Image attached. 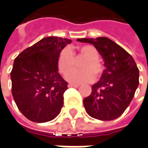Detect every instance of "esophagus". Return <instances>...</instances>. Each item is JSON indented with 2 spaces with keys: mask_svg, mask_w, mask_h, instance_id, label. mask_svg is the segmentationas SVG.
Instances as JSON below:
<instances>
[{
  "mask_svg": "<svg viewBox=\"0 0 148 148\" xmlns=\"http://www.w3.org/2000/svg\"><path fill=\"white\" fill-rule=\"evenodd\" d=\"M80 86L79 84H68V87L69 88H78Z\"/></svg>",
  "mask_w": 148,
  "mask_h": 148,
  "instance_id": "obj_1",
  "label": "esophagus"
}]
</instances>
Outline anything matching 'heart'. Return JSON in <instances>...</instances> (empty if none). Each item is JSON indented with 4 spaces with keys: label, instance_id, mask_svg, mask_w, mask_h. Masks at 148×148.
Segmentation results:
<instances>
[{
    "label": "heart",
    "instance_id": "obj_1",
    "mask_svg": "<svg viewBox=\"0 0 148 148\" xmlns=\"http://www.w3.org/2000/svg\"><path fill=\"white\" fill-rule=\"evenodd\" d=\"M77 56L85 58L80 64L82 70H75L68 73L75 66V59L73 56L74 53L70 49L65 48L62 50L57 60V68L59 72L63 75H67V80L70 83L75 84H83L91 82L96 77H99L104 68L102 64L98 60L99 52L97 49L91 45H84L76 48Z\"/></svg>",
    "mask_w": 148,
    "mask_h": 148
}]
</instances>
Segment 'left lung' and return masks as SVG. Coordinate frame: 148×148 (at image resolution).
<instances>
[{
  "label": "left lung",
  "mask_w": 148,
  "mask_h": 148,
  "mask_svg": "<svg viewBox=\"0 0 148 148\" xmlns=\"http://www.w3.org/2000/svg\"><path fill=\"white\" fill-rule=\"evenodd\" d=\"M92 44L104 60L106 69L100 80L92 86L90 95L83 101L92 118L110 121L126 110L138 85V68L134 59L119 44L106 37L78 38Z\"/></svg>",
  "instance_id": "obj_1"
}]
</instances>
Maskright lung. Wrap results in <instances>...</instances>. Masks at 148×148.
I'll return each mask as SVG.
<instances>
[{"label":"right lung","mask_w":148,"mask_h":148,"mask_svg":"<svg viewBox=\"0 0 148 148\" xmlns=\"http://www.w3.org/2000/svg\"><path fill=\"white\" fill-rule=\"evenodd\" d=\"M71 39L47 37L24 50L10 73L12 94L21 114L34 123L56 118L64 105L68 83L58 72L57 60Z\"/></svg>","instance_id":"add662e5"}]
</instances>
